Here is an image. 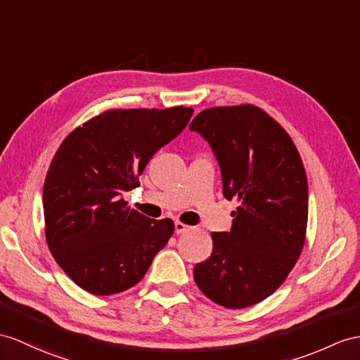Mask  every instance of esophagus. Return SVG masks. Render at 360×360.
I'll return each mask as SVG.
<instances>
[{"mask_svg": "<svg viewBox=\"0 0 360 360\" xmlns=\"http://www.w3.org/2000/svg\"><path fill=\"white\" fill-rule=\"evenodd\" d=\"M191 229H192L191 226H188V224H185V223H181V221H175V233H177V235L186 233V232H189Z\"/></svg>", "mask_w": 360, "mask_h": 360, "instance_id": "esophagus-1", "label": "esophagus"}]
</instances>
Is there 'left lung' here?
Wrapping results in <instances>:
<instances>
[{
  "instance_id": "obj_1",
  "label": "left lung",
  "mask_w": 360,
  "mask_h": 360,
  "mask_svg": "<svg viewBox=\"0 0 360 360\" xmlns=\"http://www.w3.org/2000/svg\"><path fill=\"white\" fill-rule=\"evenodd\" d=\"M189 128L212 146L224 197L240 203L231 232H212L195 284L218 305L246 309L285 281L302 252L309 185L301 155L287 131L250 103L203 110Z\"/></svg>"
}]
</instances>
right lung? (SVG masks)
I'll list each match as a JSON object with an SVG mask.
<instances>
[{"label": "right lung", "instance_id": "add662e5", "mask_svg": "<svg viewBox=\"0 0 360 360\" xmlns=\"http://www.w3.org/2000/svg\"><path fill=\"white\" fill-rule=\"evenodd\" d=\"M194 110H107L75 128L50 163L42 205L46 240L59 267L85 292L136 285L174 232L122 198L153 155L177 137Z\"/></svg>", "mask_w": 360, "mask_h": 360}]
</instances>
